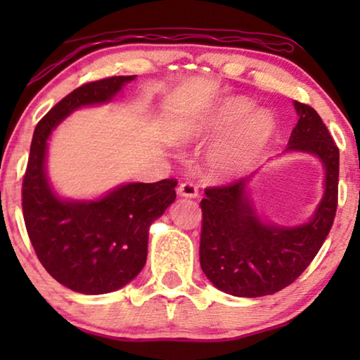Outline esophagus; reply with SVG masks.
<instances>
[{
	"instance_id": "obj_1",
	"label": "esophagus",
	"mask_w": 360,
	"mask_h": 360,
	"mask_svg": "<svg viewBox=\"0 0 360 360\" xmlns=\"http://www.w3.org/2000/svg\"><path fill=\"white\" fill-rule=\"evenodd\" d=\"M176 193H179V196H181V198H196L198 196V188L193 184H181L179 186V190H176Z\"/></svg>"
}]
</instances>
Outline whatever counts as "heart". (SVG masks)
<instances>
[{
    "instance_id": "1",
    "label": "heart",
    "mask_w": 360,
    "mask_h": 360,
    "mask_svg": "<svg viewBox=\"0 0 360 360\" xmlns=\"http://www.w3.org/2000/svg\"><path fill=\"white\" fill-rule=\"evenodd\" d=\"M254 108L245 96H229L213 110L186 120L179 129L181 142L224 136L208 154L210 172L229 180L249 169L262 155L277 131V117L265 108Z\"/></svg>"
}]
</instances>
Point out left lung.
<instances>
[{"instance_id":"left-lung-1","label":"left lung","mask_w":360,"mask_h":360,"mask_svg":"<svg viewBox=\"0 0 360 360\" xmlns=\"http://www.w3.org/2000/svg\"><path fill=\"white\" fill-rule=\"evenodd\" d=\"M298 115L283 154H309L321 162L323 196L308 221H270L254 201V174L229 186L208 188L201 200L200 265L221 292L243 298L277 293L293 283L321 249L338 208L339 149L311 106L293 101Z\"/></svg>"}]
</instances>
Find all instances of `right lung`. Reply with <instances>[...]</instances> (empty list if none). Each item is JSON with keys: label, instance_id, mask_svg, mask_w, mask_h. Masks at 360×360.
I'll return each mask as SVG.
<instances>
[{"label": "right lung", "instance_id": "add662e5", "mask_svg": "<svg viewBox=\"0 0 360 360\" xmlns=\"http://www.w3.org/2000/svg\"><path fill=\"white\" fill-rule=\"evenodd\" d=\"M131 77L86 83L58 101L34 129L22 181L24 223L44 269L63 287L83 295L116 292L147 260L149 229L175 201V180L121 184L96 198H65L49 179L52 132L85 106L115 101Z\"/></svg>", "mask_w": 360, "mask_h": 360}]
</instances>
